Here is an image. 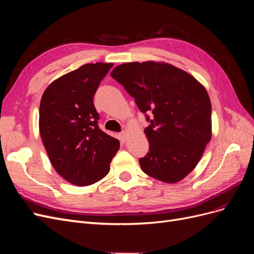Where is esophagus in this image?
<instances>
[{
	"label": "esophagus",
	"instance_id": "obj_1",
	"mask_svg": "<svg viewBox=\"0 0 254 254\" xmlns=\"http://www.w3.org/2000/svg\"><path fill=\"white\" fill-rule=\"evenodd\" d=\"M119 137H120V140H121L123 143H125V142L127 141V139H128V133H127L126 131H123V132H121V133L119 134Z\"/></svg>",
	"mask_w": 254,
	"mask_h": 254
}]
</instances>
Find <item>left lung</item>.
Instances as JSON below:
<instances>
[{
  "instance_id": "8db88e82",
  "label": "left lung",
  "mask_w": 254,
  "mask_h": 254,
  "mask_svg": "<svg viewBox=\"0 0 254 254\" xmlns=\"http://www.w3.org/2000/svg\"><path fill=\"white\" fill-rule=\"evenodd\" d=\"M114 78L131 95L150 125L144 129L149 151L139 159L142 171L166 183L182 180L200 161L212 137V107L202 84L165 63H127Z\"/></svg>"
}]
</instances>
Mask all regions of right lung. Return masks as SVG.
I'll use <instances>...</instances> for the list:
<instances>
[{"label":"right lung","instance_id":"1","mask_svg":"<svg viewBox=\"0 0 254 254\" xmlns=\"http://www.w3.org/2000/svg\"><path fill=\"white\" fill-rule=\"evenodd\" d=\"M113 64H87L54 80L39 108V130L55 171L78 187L109 173L118 139L99 129L93 96Z\"/></svg>","mask_w":254,"mask_h":254}]
</instances>
